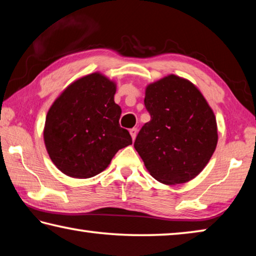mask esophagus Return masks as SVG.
I'll return each instance as SVG.
<instances>
[{"mask_svg": "<svg viewBox=\"0 0 256 256\" xmlns=\"http://www.w3.org/2000/svg\"><path fill=\"white\" fill-rule=\"evenodd\" d=\"M136 133H138V130H136V128H133L130 130V134H131V136H132V140H133V141L136 140Z\"/></svg>", "mask_w": 256, "mask_h": 256, "instance_id": "34e87169", "label": "esophagus"}]
</instances>
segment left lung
Instances as JSON below:
<instances>
[{"instance_id": "obj_1", "label": "left lung", "mask_w": 256, "mask_h": 256, "mask_svg": "<svg viewBox=\"0 0 256 256\" xmlns=\"http://www.w3.org/2000/svg\"><path fill=\"white\" fill-rule=\"evenodd\" d=\"M144 105L151 120L134 148L150 175L167 185L193 180L218 142L216 116L206 98L192 82L170 74L146 86Z\"/></svg>"}]
</instances>
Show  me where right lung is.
Wrapping results in <instances>:
<instances>
[{
    "label": "right lung",
    "mask_w": 256,
    "mask_h": 256,
    "mask_svg": "<svg viewBox=\"0 0 256 256\" xmlns=\"http://www.w3.org/2000/svg\"><path fill=\"white\" fill-rule=\"evenodd\" d=\"M116 84L96 72L80 78L56 98L46 116L44 141L52 162L74 178L105 170L120 149L132 144L120 126Z\"/></svg>",
    "instance_id": "add662e5"
}]
</instances>
